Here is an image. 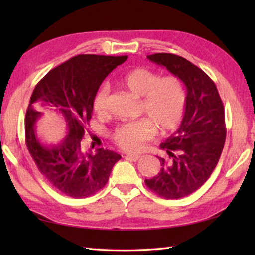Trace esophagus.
<instances>
[{
    "label": "esophagus",
    "mask_w": 255,
    "mask_h": 255,
    "mask_svg": "<svg viewBox=\"0 0 255 255\" xmlns=\"http://www.w3.org/2000/svg\"><path fill=\"white\" fill-rule=\"evenodd\" d=\"M125 158L128 159V160H131V161H138L140 158H141V156H140V155H134V154H127L126 156H125Z\"/></svg>",
    "instance_id": "obj_1"
}]
</instances>
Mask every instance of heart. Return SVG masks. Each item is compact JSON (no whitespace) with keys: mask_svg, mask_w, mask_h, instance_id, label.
I'll return each mask as SVG.
<instances>
[{"mask_svg":"<svg viewBox=\"0 0 255 255\" xmlns=\"http://www.w3.org/2000/svg\"><path fill=\"white\" fill-rule=\"evenodd\" d=\"M119 83L134 96L141 97L140 112L147 118L124 123L115 129L113 140L118 148L130 153L140 152L156 130L166 134L180 127L186 108V91L180 78L160 77L153 70L139 67L123 74ZM108 94L107 84L97 89L93 99L97 115H106Z\"/></svg>","mask_w":255,"mask_h":255,"instance_id":"obj_1","label":"heart"}]
</instances>
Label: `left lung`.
<instances>
[{
    "label": "left lung",
    "instance_id": "obj_1",
    "mask_svg": "<svg viewBox=\"0 0 255 255\" xmlns=\"http://www.w3.org/2000/svg\"><path fill=\"white\" fill-rule=\"evenodd\" d=\"M147 58L180 78L187 91L180 128L160 144L169 159L158 156L160 173L144 181L159 196L178 199L197 191L218 163L227 132L224 104L214 81L185 58L165 52Z\"/></svg>",
    "mask_w": 255,
    "mask_h": 255
}]
</instances>
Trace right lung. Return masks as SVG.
<instances>
[{"instance_id": "add662e5", "label": "right lung", "mask_w": 255, "mask_h": 255, "mask_svg": "<svg viewBox=\"0 0 255 255\" xmlns=\"http://www.w3.org/2000/svg\"><path fill=\"white\" fill-rule=\"evenodd\" d=\"M127 56L78 55L50 70L35 86L25 117V141L38 170L53 187L73 198L94 195L106 185L122 156L111 150L85 152L81 140L93 113V99L103 81ZM49 112L61 115L68 134L48 147L34 136V123Z\"/></svg>"}]
</instances>
